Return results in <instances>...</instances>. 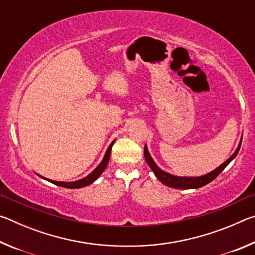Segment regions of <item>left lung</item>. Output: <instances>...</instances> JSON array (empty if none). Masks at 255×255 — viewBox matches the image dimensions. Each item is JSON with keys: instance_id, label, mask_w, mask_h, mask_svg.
Masks as SVG:
<instances>
[{"instance_id": "left-lung-1", "label": "left lung", "mask_w": 255, "mask_h": 255, "mask_svg": "<svg viewBox=\"0 0 255 255\" xmlns=\"http://www.w3.org/2000/svg\"><path fill=\"white\" fill-rule=\"evenodd\" d=\"M241 144H242V138L240 140V144L237 146V148L234 153H233L232 156L230 158H227L225 162L221 164L217 169H215L214 171L209 172L205 175H200V176H178V175H173L167 173V172L163 171L159 169V167L156 165V163L154 162V159L150 156V154L147 149V146L145 145L144 147V155H145V159L147 162L148 166L152 169L154 172V174L156 175V178L161 181L163 184L167 185L170 188H175V189H198L204 187V185L208 184L211 181L215 180L217 176L222 173L224 169L230 164L233 159L236 157L237 153L241 148Z\"/></svg>"}]
</instances>
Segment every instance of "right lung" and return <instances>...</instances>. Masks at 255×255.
<instances>
[{"instance_id":"right-lung-1","label":"right lung","mask_w":255,"mask_h":255,"mask_svg":"<svg viewBox=\"0 0 255 255\" xmlns=\"http://www.w3.org/2000/svg\"><path fill=\"white\" fill-rule=\"evenodd\" d=\"M115 140L112 141V143L109 145V147H108L107 152L105 154V156H103V159L101 161V163L99 164V165L94 169L91 173L89 175H86L85 178L83 179H80V180H76V181H72V182H64V181H54V180H49L47 178H44V176L39 175L40 178L45 179L47 181H49V182L54 183L56 185H59V187H63V188H68V189H79V188H83L86 187V185H90L91 183H93L94 181H96L99 176L102 174V172L106 170V167L108 165V162H109V158H110V154H111V148H112V145H114Z\"/></svg>"}]
</instances>
